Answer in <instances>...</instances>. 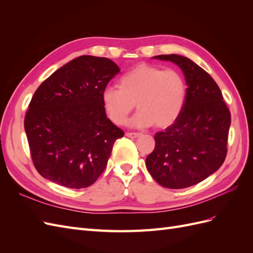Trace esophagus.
Returning <instances> with one entry per match:
<instances>
[{
    "label": "esophagus",
    "mask_w": 253,
    "mask_h": 253,
    "mask_svg": "<svg viewBox=\"0 0 253 253\" xmlns=\"http://www.w3.org/2000/svg\"><path fill=\"white\" fill-rule=\"evenodd\" d=\"M127 137H128V138H137V137H139L141 134L140 133H126V134Z\"/></svg>",
    "instance_id": "esophagus-1"
}]
</instances>
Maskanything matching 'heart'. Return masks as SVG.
<instances>
[{
	"label": "heart",
	"instance_id": "b5f03b06",
	"mask_svg": "<svg viewBox=\"0 0 253 253\" xmlns=\"http://www.w3.org/2000/svg\"><path fill=\"white\" fill-rule=\"evenodd\" d=\"M118 86L102 90L105 113L113 124L122 125L136 104L139 111L129 121L135 127L170 126L181 114L188 94L186 80L179 72L144 63L121 76Z\"/></svg>",
	"mask_w": 253,
	"mask_h": 253
}]
</instances>
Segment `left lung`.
<instances>
[{
    "label": "left lung",
    "instance_id": "obj_1",
    "mask_svg": "<svg viewBox=\"0 0 253 253\" xmlns=\"http://www.w3.org/2000/svg\"><path fill=\"white\" fill-rule=\"evenodd\" d=\"M153 59L177 65L185 76L188 94L179 117L155 134V149L145 159V166L163 187L188 188L223 165L231 115L216 82L192 60L179 55Z\"/></svg>",
    "mask_w": 253,
    "mask_h": 253
}]
</instances>
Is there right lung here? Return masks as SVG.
Wrapping results in <instances>:
<instances>
[{"instance_id": "add662e5", "label": "right lung", "mask_w": 253, "mask_h": 253, "mask_svg": "<svg viewBox=\"0 0 253 253\" xmlns=\"http://www.w3.org/2000/svg\"><path fill=\"white\" fill-rule=\"evenodd\" d=\"M120 72L108 58L80 56L38 87L24 120L30 154L45 179L71 189L98 179L121 128L106 117L102 90Z\"/></svg>"}]
</instances>
